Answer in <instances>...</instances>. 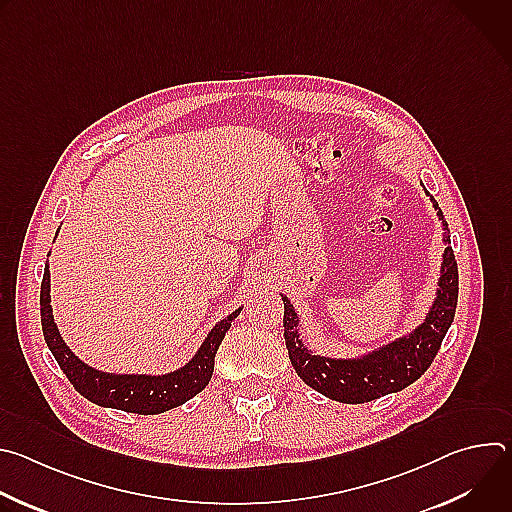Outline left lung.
Here are the masks:
<instances>
[{
  "mask_svg": "<svg viewBox=\"0 0 512 512\" xmlns=\"http://www.w3.org/2000/svg\"><path fill=\"white\" fill-rule=\"evenodd\" d=\"M425 190V188H423ZM444 227L446 251L442 255L435 300L425 320L407 336L379 346L356 358H330L314 354L300 338V316L283 300V336L298 377L314 391L340 403H367L389 393H397L415 383L433 362L458 306V263L450 247V231L442 208L425 190Z\"/></svg>",
  "mask_w": 512,
  "mask_h": 512,
  "instance_id": "obj_1",
  "label": "left lung"
}]
</instances>
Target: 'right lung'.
<instances>
[{
    "mask_svg": "<svg viewBox=\"0 0 512 512\" xmlns=\"http://www.w3.org/2000/svg\"><path fill=\"white\" fill-rule=\"evenodd\" d=\"M239 314L241 308L218 322L206 334L198 352L178 371L166 375H115L89 367L87 362L75 356V352L64 344L52 316L48 265L44 267V277L40 285V316L44 340L72 387L91 403L139 415H156L174 409L198 395L208 385L214 371V354Z\"/></svg>",
    "mask_w": 512,
    "mask_h": 512,
    "instance_id": "add662e5",
    "label": "right lung"
}]
</instances>
